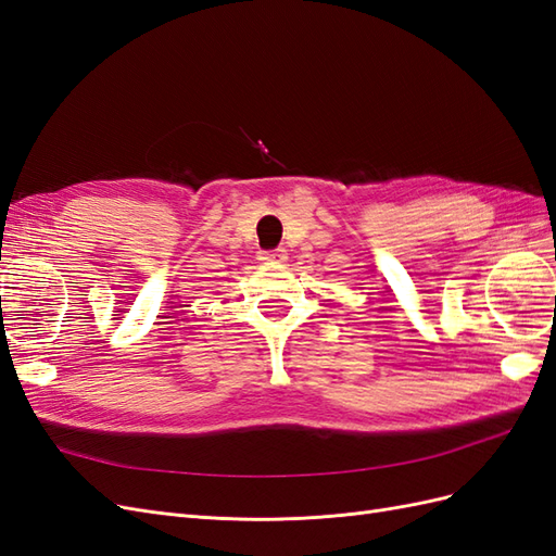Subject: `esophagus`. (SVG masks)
Segmentation results:
<instances>
[{
    "label": "esophagus",
    "instance_id": "esophagus-1",
    "mask_svg": "<svg viewBox=\"0 0 556 556\" xmlns=\"http://www.w3.org/2000/svg\"><path fill=\"white\" fill-rule=\"evenodd\" d=\"M260 260H264V262H285V260H288V250L276 248V250L260 252Z\"/></svg>",
    "mask_w": 556,
    "mask_h": 556
}]
</instances>
